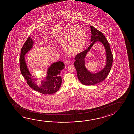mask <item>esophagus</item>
Returning <instances> with one entry per match:
<instances>
[{"label": "esophagus", "mask_w": 134, "mask_h": 134, "mask_svg": "<svg viewBox=\"0 0 134 134\" xmlns=\"http://www.w3.org/2000/svg\"><path fill=\"white\" fill-rule=\"evenodd\" d=\"M70 60H66L65 61V62H64V63H65V65H68L69 64H70Z\"/></svg>", "instance_id": "esophagus-1"}]
</instances>
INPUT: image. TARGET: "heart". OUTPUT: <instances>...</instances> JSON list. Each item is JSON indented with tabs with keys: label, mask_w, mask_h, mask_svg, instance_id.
<instances>
[{
	"label": "heart",
	"mask_w": 134,
	"mask_h": 134,
	"mask_svg": "<svg viewBox=\"0 0 134 134\" xmlns=\"http://www.w3.org/2000/svg\"><path fill=\"white\" fill-rule=\"evenodd\" d=\"M86 31L82 28L70 27L57 37L58 42L64 46V50L70 54H77L82 51L86 44Z\"/></svg>",
	"instance_id": "heart-1"
}]
</instances>
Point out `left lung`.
I'll return each mask as SVG.
<instances>
[{
  "label": "left lung",
  "mask_w": 134,
  "mask_h": 134,
  "mask_svg": "<svg viewBox=\"0 0 134 134\" xmlns=\"http://www.w3.org/2000/svg\"><path fill=\"white\" fill-rule=\"evenodd\" d=\"M90 28L92 33L90 41L92 43L87 49L75 56V61L74 64L77 71L79 81L83 84L87 86L96 84L104 81L110 71L113 64L112 52L109 44L104 35L93 26H90ZM97 42L101 43L105 47L106 52V64L100 71L93 73L89 71L85 66V59L90 49Z\"/></svg>",
  "instance_id": "8db88e82"
}]
</instances>
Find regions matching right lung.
I'll return each mask as SVG.
<instances>
[{
  "label": "right lung",
  "instance_id": "1",
  "mask_svg": "<svg viewBox=\"0 0 134 134\" xmlns=\"http://www.w3.org/2000/svg\"><path fill=\"white\" fill-rule=\"evenodd\" d=\"M34 46L32 39L29 37L22 47L20 58V71L28 85L33 90L44 94H52L59 90L62 83V78L60 74L61 70L64 68V63L62 61L53 63L48 67L46 72V76L42 77L40 84L37 83V79L30 71L25 56L32 49Z\"/></svg>",
  "mask_w": 134,
  "mask_h": 134
}]
</instances>
